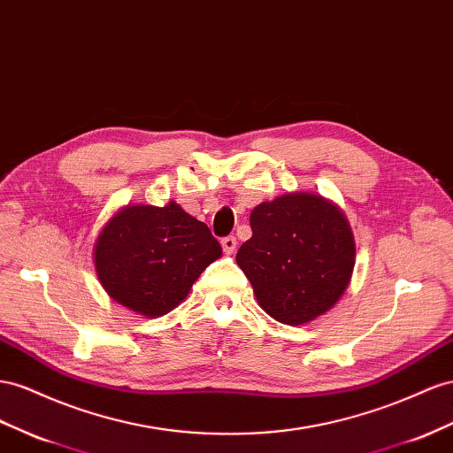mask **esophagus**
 Listing matches in <instances>:
<instances>
[{
    "label": "esophagus",
    "mask_w": 453,
    "mask_h": 453,
    "mask_svg": "<svg viewBox=\"0 0 453 453\" xmlns=\"http://www.w3.org/2000/svg\"><path fill=\"white\" fill-rule=\"evenodd\" d=\"M221 246H223V250H225L226 255H232V253L236 251V238H234V236L223 238V240H221Z\"/></svg>",
    "instance_id": "1"
}]
</instances>
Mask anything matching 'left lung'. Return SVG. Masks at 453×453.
I'll return each instance as SVG.
<instances>
[{"mask_svg":"<svg viewBox=\"0 0 453 453\" xmlns=\"http://www.w3.org/2000/svg\"><path fill=\"white\" fill-rule=\"evenodd\" d=\"M250 225L253 236L242 243L236 263L263 311L303 326L332 309L357 259L345 213L320 194L293 192L257 205Z\"/></svg>","mask_w":453,"mask_h":453,"instance_id":"8db88e82","label":"left lung"}]
</instances>
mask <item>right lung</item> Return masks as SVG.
<instances>
[{
	"label": "right lung",
	"mask_w": 453,
	"mask_h": 453,
	"mask_svg": "<svg viewBox=\"0 0 453 453\" xmlns=\"http://www.w3.org/2000/svg\"><path fill=\"white\" fill-rule=\"evenodd\" d=\"M221 255L207 225L175 202L126 205L104 225L93 250L108 296L146 318L173 311Z\"/></svg>",
	"instance_id": "1"
}]
</instances>
